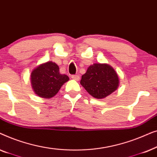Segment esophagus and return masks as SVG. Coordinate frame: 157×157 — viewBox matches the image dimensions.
Returning <instances> with one entry per match:
<instances>
[{
    "label": "esophagus",
    "mask_w": 157,
    "mask_h": 157,
    "mask_svg": "<svg viewBox=\"0 0 157 157\" xmlns=\"http://www.w3.org/2000/svg\"><path fill=\"white\" fill-rule=\"evenodd\" d=\"M71 78L74 79V80L78 81L80 79V77H79L78 75H73V76H71Z\"/></svg>",
    "instance_id": "1"
}]
</instances>
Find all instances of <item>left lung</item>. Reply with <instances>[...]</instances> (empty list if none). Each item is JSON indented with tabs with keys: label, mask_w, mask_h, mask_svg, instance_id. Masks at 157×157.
Segmentation results:
<instances>
[{
	"label": "left lung",
	"mask_w": 157,
	"mask_h": 157,
	"mask_svg": "<svg viewBox=\"0 0 157 157\" xmlns=\"http://www.w3.org/2000/svg\"><path fill=\"white\" fill-rule=\"evenodd\" d=\"M81 84L90 95L97 99L106 98L119 86L117 73L107 63H94L81 76Z\"/></svg>",
	"instance_id": "obj_1"
}]
</instances>
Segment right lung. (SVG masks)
Returning <instances> with one entry per match:
<instances>
[{
    "label": "right lung",
    "mask_w": 157,
    "mask_h": 157,
    "mask_svg": "<svg viewBox=\"0 0 157 157\" xmlns=\"http://www.w3.org/2000/svg\"><path fill=\"white\" fill-rule=\"evenodd\" d=\"M68 80L67 75L60 74L59 66L52 61L40 64L31 74L32 89L36 95L44 98H53Z\"/></svg>",
    "instance_id": "add662e5"
}]
</instances>
